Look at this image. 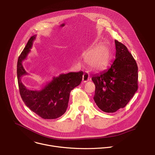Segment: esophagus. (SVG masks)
<instances>
[{"label":"esophagus","mask_w":155,"mask_h":155,"mask_svg":"<svg viewBox=\"0 0 155 155\" xmlns=\"http://www.w3.org/2000/svg\"><path fill=\"white\" fill-rule=\"evenodd\" d=\"M90 80V77L89 74L85 73V74H83V81L84 83H85V82H86L87 81H89Z\"/></svg>","instance_id":"34e87169"}]
</instances>
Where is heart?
Wrapping results in <instances>:
<instances>
[{
    "label": "heart",
    "instance_id": "obj_1",
    "mask_svg": "<svg viewBox=\"0 0 155 155\" xmlns=\"http://www.w3.org/2000/svg\"><path fill=\"white\" fill-rule=\"evenodd\" d=\"M87 58V62L90 67L96 71L102 70L109 64L110 50L106 44H101L96 47L88 49L84 54Z\"/></svg>",
    "mask_w": 155,
    "mask_h": 155
}]
</instances>
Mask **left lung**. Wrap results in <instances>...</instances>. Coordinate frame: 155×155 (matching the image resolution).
I'll list each match as a JSON object with an SVG mask.
<instances>
[{"instance_id":"1","label":"left lung","mask_w":155,"mask_h":155,"mask_svg":"<svg viewBox=\"0 0 155 155\" xmlns=\"http://www.w3.org/2000/svg\"><path fill=\"white\" fill-rule=\"evenodd\" d=\"M115 59L110 68L93 75L96 90L94 100L106 113L124 108L138 89V67L127 47L115 40Z\"/></svg>"}]
</instances>
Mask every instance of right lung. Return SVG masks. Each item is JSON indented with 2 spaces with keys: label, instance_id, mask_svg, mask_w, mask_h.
<instances>
[{
  "label": "right lung",
  "instance_id": "right-lung-1",
  "mask_svg": "<svg viewBox=\"0 0 155 155\" xmlns=\"http://www.w3.org/2000/svg\"><path fill=\"white\" fill-rule=\"evenodd\" d=\"M36 35L31 37L18 59L17 77L21 97L26 105L33 112L43 119H56L61 117L66 111L71 91L78 86L83 72H69L53 77L40 90H29L23 84L21 77L28 75L22 62L26 59L32 47Z\"/></svg>",
  "mask_w": 155,
  "mask_h": 155
}]
</instances>
